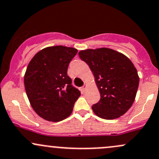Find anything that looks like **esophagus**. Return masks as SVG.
<instances>
[{"instance_id": "1", "label": "esophagus", "mask_w": 159, "mask_h": 159, "mask_svg": "<svg viewBox=\"0 0 159 159\" xmlns=\"http://www.w3.org/2000/svg\"><path fill=\"white\" fill-rule=\"evenodd\" d=\"M87 84H84L83 85V87H82V90L83 91H85L86 89H87Z\"/></svg>"}]
</instances>
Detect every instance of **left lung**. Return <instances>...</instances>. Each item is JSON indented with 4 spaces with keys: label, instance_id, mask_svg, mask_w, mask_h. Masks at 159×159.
Returning <instances> with one entry per match:
<instances>
[{
    "label": "left lung",
    "instance_id": "left-lung-1",
    "mask_svg": "<svg viewBox=\"0 0 159 159\" xmlns=\"http://www.w3.org/2000/svg\"><path fill=\"white\" fill-rule=\"evenodd\" d=\"M90 67L99 90L100 100L93 105L100 118L114 120L123 116L135 98L139 77L132 62L113 49H87L78 53Z\"/></svg>",
    "mask_w": 159,
    "mask_h": 159
}]
</instances>
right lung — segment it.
Listing matches in <instances>:
<instances>
[{"instance_id": "add662e5", "label": "right lung", "mask_w": 159, "mask_h": 159, "mask_svg": "<svg viewBox=\"0 0 159 159\" xmlns=\"http://www.w3.org/2000/svg\"><path fill=\"white\" fill-rule=\"evenodd\" d=\"M77 52L63 45L48 47L36 53L27 66L24 78L27 98L43 119L59 122L72 114L81 92L72 85L67 69Z\"/></svg>"}]
</instances>
